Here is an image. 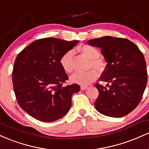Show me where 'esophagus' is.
Instances as JSON below:
<instances>
[{
  "label": "esophagus",
  "instance_id": "1",
  "mask_svg": "<svg viewBox=\"0 0 149 149\" xmlns=\"http://www.w3.org/2000/svg\"><path fill=\"white\" fill-rule=\"evenodd\" d=\"M88 88V87H87V86H83V85H82L81 87H80V90H87V89Z\"/></svg>",
  "mask_w": 149,
  "mask_h": 149
}]
</instances>
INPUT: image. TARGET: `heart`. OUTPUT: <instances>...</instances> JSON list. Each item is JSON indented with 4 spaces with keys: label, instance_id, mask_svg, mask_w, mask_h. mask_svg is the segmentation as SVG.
<instances>
[{
    "label": "heart",
    "instance_id": "1",
    "mask_svg": "<svg viewBox=\"0 0 149 149\" xmlns=\"http://www.w3.org/2000/svg\"><path fill=\"white\" fill-rule=\"evenodd\" d=\"M78 49L83 55L90 59L89 64V69L95 68L98 71H102L104 64L100 59V53L96 47L88 45L80 46ZM74 52L73 50H68L59 59V64L63 70L67 73H71L73 71V58ZM99 73L96 69H92L86 73H76L71 77V81L76 84L85 86L92 83L98 78Z\"/></svg>",
    "mask_w": 149,
    "mask_h": 149
}]
</instances>
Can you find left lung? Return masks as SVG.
<instances>
[{
	"label": "left lung",
	"mask_w": 149,
	"mask_h": 149,
	"mask_svg": "<svg viewBox=\"0 0 149 149\" xmlns=\"http://www.w3.org/2000/svg\"><path fill=\"white\" fill-rule=\"evenodd\" d=\"M88 44L100 47L107 63L100 80L108 84H95L99 91L95 102L97 111L113 118L127 115L137 107L147 84L143 53L134 43L122 38L104 36L88 40Z\"/></svg>",
	"instance_id": "left-lung-1"
}]
</instances>
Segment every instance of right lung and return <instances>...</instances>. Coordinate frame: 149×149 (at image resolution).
<instances>
[{
  "label": "right lung",
  "instance_id": "obj_1",
  "mask_svg": "<svg viewBox=\"0 0 149 149\" xmlns=\"http://www.w3.org/2000/svg\"><path fill=\"white\" fill-rule=\"evenodd\" d=\"M78 42L45 38L19 53L13 71V88L19 105L31 116L52 122L69 111L71 96L80 88L77 84L64 85L69 78L59 59Z\"/></svg>",
  "mask_w": 149,
  "mask_h": 149
}]
</instances>
